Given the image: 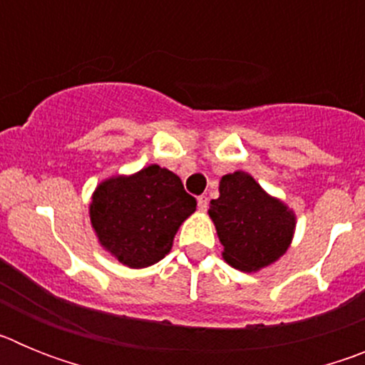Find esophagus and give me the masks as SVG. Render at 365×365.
Instances as JSON below:
<instances>
[{"label": "esophagus", "mask_w": 365, "mask_h": 365, "mask_svg": "<svg viewBox=\"0 0 365 365\" xmlns=\"http://www.w3.org/2000/svg\"><path fill=\"white\" fill-rule=\"evenodd\" d=\"M197 206H199V210L206 212V208H208V197H206V195H201V197L197 199Z\"/></svg>", "instance_id": "obj_1"}]
</instances>
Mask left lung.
Instances as JSON below:
<instances>
[{"mask_svg":"<svg viewBox=\"0 0 365 365\" xmlns=\"http://www.w3.org/2000/svg\"><path fill=\"white\" fill-rule=\"evenodd\" d=\"M208 215L225 261L243 272H257L278 261L291 247L296 228L294 212L241 170L221 177L219 197L210 201Z\"/></svg>","mask_w":365,"mask_h":365,"instance_id":"8db88e82","label":"left lung"}]
</instances>
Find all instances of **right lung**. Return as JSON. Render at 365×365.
Listing matches in <instances>:
<instances>
[{
    "mask_svg": "<svg viewBox=\"0 0 365 365\" xmlns=\"http://www.w3.org/2000/svg\"><path fill=\"white\" fill-rule=\"evenodd\" d=\"M195 206L175 173L150 164L102 180L93 192L89 217L104 250L122 265L144 269L172 250L177 230Z\"/></svg>",
    "mask_w": 365,
    "mask_h": 365,
    "instance_id": "obj_1",
    "label": "right lung"
}]
</instances>
